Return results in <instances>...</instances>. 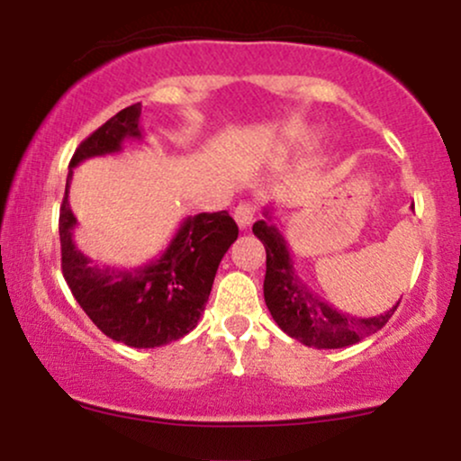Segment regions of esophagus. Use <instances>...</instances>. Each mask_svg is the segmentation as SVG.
Returning a JSON list of instances; mask_svg holds the SVG:
<instances>
[{
    "label": "esophagus",
    "instance_id": "34e87169",
    "mask_svg": "<svg viewBox=\"0 0 461 461\" xmlns=\"http://www.w3.org/2000/svg\"><path fill=\"white\" fill-rule=\"evenodd\" d=\"M234 219L240 230H247L249 225L253 223V219H256V205L249 203V201H242V203L236 205L234 210Z\"/></svg>",
    "mask_w": 461,
    "mask_h": 461
}]
</instances>
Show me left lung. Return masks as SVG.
Wrapping results in <instances>:
<instances>
[{"instance_id":"obj_1","label":"left lung","mask_w":461,"mask_h":461,"mask_svg":"<svg viewBox=\"0 0 461 461\" xmlns=\"http://www.w3.org/2000/svg\"><path fill=\"white\" fill-rule=\"evenodd\" d=\"M264 216L267 219L253 223V234L260 238L267 249L264 301L279 330L294 340L303 342L305 347L342 348L373 336L390 321L401 299L384 314L359 319V316L338 312L325 299L312 293L294 271L288 242L273 223L271 210H264Z\"/></svg>"}]
</instances>
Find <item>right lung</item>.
<instances>
[{"label": "right lung", "mask_w": 461, "mask_h": 461, "mask_svg": "<svg viewBox=\"0 0 461 461\" xmlns=\"http://www.w3.org/2000/svg\"><path fill=\"white\" fill-rule=\"evenodd\" d=\"M140 104L128 105L95 130L68 162L60 208L62 275L79 308L105 336L134 348L179 340L197 327L212 290L216 268L238 238V225L225 212L188 216L156 260L136 268H104L73 242L77 219L68 208L73 168L88 158L123 149V140H142Z\"/></svg>", "instance_id": "add662e5"}]
</instances>
